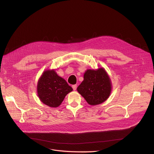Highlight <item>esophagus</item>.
Listing matches in <instances>:
<instances>
[{"mask_svg":"<svg viewBox=\"0 0 154 154\" xmlns=\"http://www.w3.org/2000/svg\"><path fill=\"white\" fill-rule=\"evenodd\" d=\"M77 85H72V88H73V90H74V91H75L76 90V89H77Z\"/></svg>","mask_w":154,"mask_h":154,"instance_id":"obj_1","label":"esophagus"}]
</instances>
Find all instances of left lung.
<instances>
[{
    "mask_svg": "<svg viewBox=\"0 0 154 154\" xmlns=\"http://www.w3.org/2000/svg\"><path fill=\"white\" fill-rule=\"evenodd\" d=\"M112 89L110 78L103 68H99L95 70L87 69L77 90L89 105H96L109 97Z\"/></svg>",
    "mask_w": 154,
    "mask_h": 154,
    "instance_id": "1",
    "label": "left lung"
}]
</instances>
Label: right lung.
Returning a JSON list of instances; mask_svg holds the SVG:
<instances>
[{
    "label": "right lung",
    "mask_w": 154,
    "mask_h": 154,
    "mask_svg": "<svg viewBox=\"0 0 154 154\" xmlns=\"http://www.w3.org/2000/svg\"><path fill=\"white\" fill-rule=\"evenodd\" d=\"M64 79L58 75L55 69L43 72L37 84V94L45 105L55 108L61 105L65 96L72 91Z\"/></svg>",
    "instance_id": "add662e5"
}]
</instances>
